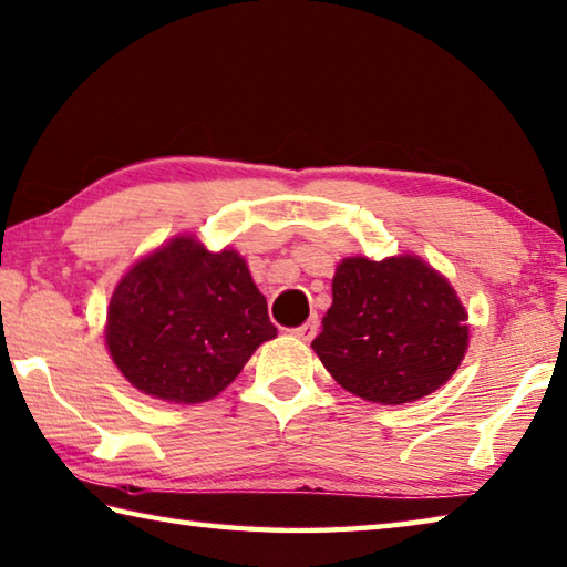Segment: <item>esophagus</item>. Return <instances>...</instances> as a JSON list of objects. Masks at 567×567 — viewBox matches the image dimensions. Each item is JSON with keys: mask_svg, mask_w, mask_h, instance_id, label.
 Masks as SVG:
<instances>
[{"mask_svg": "<svg viewBox=\"0 0 567 567\" xmlns=\"http://www.w3.org/2000/svg\"><path fill=\"white\" fill-rule=\"evenodd\" d=\"M317 329H319V319L312 317V319H307L302 327L292 329V334H295L297 339H302V341H312V339L317 337Z\"/></svg>", "mask_w": 567, "mask_h": 567, "instance_id": "obj_1", "label": "esophagus"}]
</instances>
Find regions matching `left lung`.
<instances>
[{"instance_id": "1", "label": "left lung", "mask_w": 567, "mask_h": 567, "mask_svg": "<svg viewBox=\"0 0 567 567\" xmlns=\"http://www.w3.org/2000/svg\"><path fill=\"white\" fill-rule=\"evenodd\" d=\"M331 295L312 349L334 381L363 401H417L462 363L467 312L445 277L415 255L347 258Z\"/></svg>"}]
</instances>
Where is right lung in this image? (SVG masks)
<instances>
[{"label":"right lung","mask_w":567,"mask_h":567,"mask_svg":"<svg viewBox=\"0 0 567 567\" xmlns=\"http://www.w3.org/2000/svg\"><path fill=\"white\" fill-rule=\"evenodd\" d=\"M268 302L236 250L182 236L122 277L107 309V349L125 379L169 403H204L275 339Z\"/></svg>","instance_id":"add662e5"}]
</instances>
